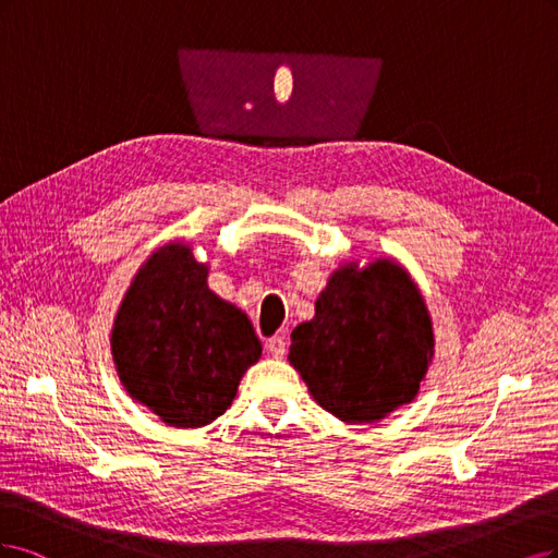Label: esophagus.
Returning <instances> with one entry per match:
<instances>
[{
	"instance_id": "esophagus-1",
	"label": "esophagus",
	"mask_w": 558,
	"mask_h": 558,
	"mask_svg": "<svg viewBox=\"0 0 558 558\" xmlns=\"http://www.w3.org/2000/svg\"><path fill=\"white\" fill-rule=\"evenodd\" d=\"M266 350L271 352V356H276V359H282V356H284V352H287V343H284V338H282V336H274V338H268V340H266Z\"/></svg>"
}]
</instances>
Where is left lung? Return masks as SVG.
I'll use <instances>...</instances> for the list:
<instances>
[{"instance_id": "left-lung-1", "label": "left lung", "mask_w": 558, "mask_h": 558, "mask_svg": "<svg viewBox=\"0 0 558 558\" xmlns=\"http://www.w3.org/2000/svg\"><path fill=\"white\" fill-rule=\"evenodd\" d=\"M436 338L426 301L393 257L345 259L292 331L290 364L319 408L375 424L417 399Z\"/></svg>"}]
</instances>
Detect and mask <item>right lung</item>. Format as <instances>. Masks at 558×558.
Here are the masks:
<instances>
[{"instance_id":"1","label":"right lung","mask_w":558,"mask_h":558,"mask_svg":"<svg viewBox=\"0 0 558 558\" xmlns=\"http://www.w3.org/2000/svg\"><path fill=\"white\" fill-rule=\"evenodd\" d=\"M208 262L169 241L138 266L111 329V354L132 401L175 428L218 420L262 343L247 315L208 287Z\"/></svg>"}]
</instances>
